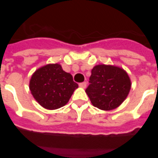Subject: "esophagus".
Wrapping results in <instances>:
<instances>
[{
	"label": "esophagus",
	"mask_w": 158,
	"mask_h": 158,
	"mask_svg": "<svg viewBox=\"0 0 158 158\" xmlns=\"http://www.w3.org/2000/svg\"><path fill=\"white\" fill-rule=\"evenodd\" d=\"M79 87H81V88H86V85H87V84H86V82H83V83H80L79 85Z\"/></svg>",
	"instance_id": "obj_1"
}]
</instances>
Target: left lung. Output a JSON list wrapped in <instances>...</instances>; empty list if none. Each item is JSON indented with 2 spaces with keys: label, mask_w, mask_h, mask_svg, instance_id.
Returning a JSON list of instances; mask_svg holds the SVG:
<instances>
[{
  "label": "left lung",
  "mask_w": 158,
  "mask_h": 158,
  "mask_svg": "<svg viewBox=\"0 0 158 158\" xmlns=\"http://www.w3.org/2000/svg\"><path fill=\"white\" fill-rule=\"evenodd\" d=\"M89 85L85 89L94 106L103 111L116 109L131 89V80L125 70L114 65L98 64L91 70Z\"/></svg>",
  "instance_id": "8db88e82"
}]
</instances>
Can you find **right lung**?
<instances>
[{
  "label": "right lung",
  "instance_id": "obj_1",
  "mask_svg": "<svg viewBox=\"0 0 158 158\" xmlns=\"http://www.w3.org/2000/svg\"><path fill=\"white\" fill-rule=\"evenodd\" d=\"M79 87L73 76L58 63H50L35 70L29 80V89L40 105L48 110L58 109L69 102Z\"/></svg>",
  "mask_w": 158,
  "mask_h": 158
}]
</instances>
